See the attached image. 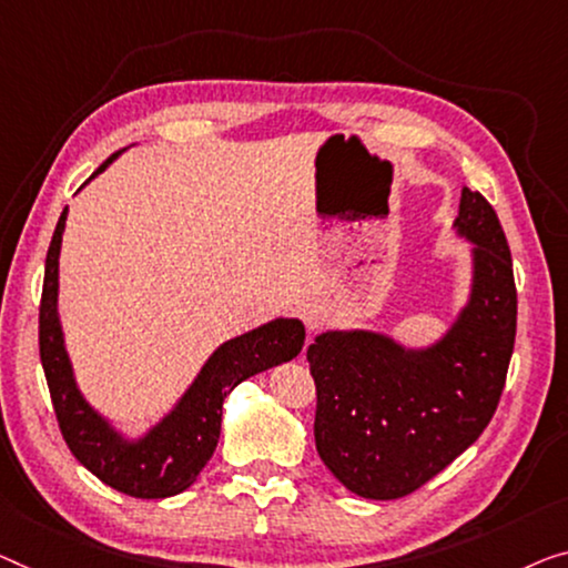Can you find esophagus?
<instances>
[{
  "label": "esophagus",
  "mask_w": 568,
  "mask_h": 568,
  "mask_svg": "<svg viewBox=\"0 0 568 568\" xmlns=\"http://www.w3.org/2000/svg\"><path fill=\"white\" fill-rule=\"evenodd\" d=\"M303 321H306L308 334L316 332V328L324 324V311H321L318 306H313V303H311V306L303 308Z\"/></svg>",
  "instance_id": "34e87169"
}]
</instances>
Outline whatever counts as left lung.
I'll return each mask as SVG.
<instances>
[{
	"label": "left lung",
	"mask_w": 568,
	"mask_h": 568,
	"mask_svg": "<svg viewBox=\"0 0 568 568\" xmlns=\"http://www.w3.org/2000/svg\"><path fill=\"white\" fill-rule=\"evenodd\" d=\"M454 230L471 244V287L436 342L332 328L306 352L321 462L367 500L416 493L477 442L500 403L518 321L510 247L479 191L462 189Z\"/></svg>",
	"instance_id": "8db88e82"
}]
</instances>
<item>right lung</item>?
I'll return each instance as SVG.
<instances>
[{
  "label": "right lung",
  "mask_w": 568,
  "mask_h": 568,
  "mask_svg": "<svg viewBox=\"0 0 568 568\" xmlns=\"http://www.w3.org/2000/svg\"><path fill=\"white\" fill-rule=\"evenodd\" d=\"M116 155L109 158L91 178L106 171ZM65 216L68 206L50 240L40 301V362L45 369L58 426L75 459L116 493L140 500L173 497L196 481L199 471L214 454L226 395L242 379L298 357L306 328L298 318H275L230 338L211 354L189 390L178 397V403L155 426L138 438L124 436L81 395L71 357L65 352L63 326L58 316V257H61Z\"/></svg>",
  "instance_id": "obj_1"
}]
</instances>
